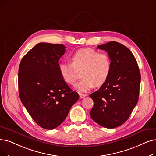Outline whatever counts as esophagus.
I'll list each match as a JSON object with an SVG mask.
<instances>
[{
	"instance_id": "esophagus-1",
	"label": "esophagus",
	"mask_w": 156,
	"mask_h": 156,
	"mask_svg": "<svg viewBox=\"0 0 156 156\" xmlns=\"http://www.w3.org/2000/svg\"><path fill=\"white\" fill-rule=\"evenodd\" d=\"M79 95H80V98L81 99H83L86 96V94H82V93H80Z\"/></svg>"
}]
</instances>
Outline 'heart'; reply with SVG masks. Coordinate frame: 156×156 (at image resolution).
I'll return each mask as SVG.
<instances>
[{"label": "heart", "instance_id": "heart-1", "mask_svg": "<svg viewBox=\"0 0 156 156\" xmlns=\"http://www.w3.org/2000/svg\"><path fill=\"white\" fill-rule=\"evenodd\" d=\"M71 63L61 62L58 70L67 83L73 84L78 78V71L82 78L74 85L79 91L85 92L95 85H102L108 79L111 71L112 61L105 52H99L92 48H81L70 57Z\"/></svg>", "mask_w": 156, "mask_h": 156}]
</instances>
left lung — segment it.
<instances>
[{
	"mask_svg": "<svg viewBox=\"0 0 156 156\" xmlns=\"http://www.w3.org/2000/svg\"><path fill=\"white\" fill-rule=\"evenodd\" d=\"M98 48L108 52L112 67L99 90L89 95L94 101L90 115L99 125L112 129L125 122L138 103L140 72L136 58L124 45L111 41Z\"/></svg>",
	"mask_w": 156,
	"mask_h": 156,
	"instance_id": "1",
	"label": "left lung"
}]
</instances>
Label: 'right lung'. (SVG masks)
Instances as JSON below:
<instances>
[{"label":"right lung","mask_w":156,"mask_h":156,"mask_svg":"<svg viewBox=\"0 0 156 156\" xmlns=\"http://www.w3.org/2000/svg\"><path fill=\"white\" fill-rule=\"evenodd\" d=\"M66 52L63 44L40 43L26 54L18 69V89L22 103L40 127L53 129L61 124L79 99L58 70Z\"/></svg>","instance_id":"add662e5"}]
</instances>
